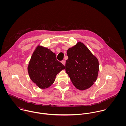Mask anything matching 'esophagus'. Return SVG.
Returning a JSON list of instances; mask_svg holds the SVG:
<instances>
[{"mask_svg":"<svg viewBox=\"0 0 126 126\" xmlns=\"http://www.w3.org/2000/svg\"><path fill=\"white\" fill-rule=\"evenodd\" d=\"M62 63L64 65H65V61L64 60L62 61Z\"/></svg>","mask_w":126,"mask_h":126,"instance_id":"1","label":"esophagus"}]
</instances>
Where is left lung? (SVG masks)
I'll return each mask as SVG.
<instances>
[{
    "label": "left lung",
    "mask_w": 126,
    "mask_h": 126,
    "mask_svg": "<svg viewBox=\"0 0 126 126\" xmlns=\"http://www.w3.org/2000/svg\"><path fill=\"white\" fill-rule=\"evenodd\" d=\"M65 71L72 83L79 90L89 88L96 81L99 71L98 59L79 42L67 51Z\"/></svg>",
    "instance_id": "obj_1"
}]
</instances>
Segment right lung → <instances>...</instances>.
<instances>
[{"mask_svg":"<svg viewBox=\"0 0 126 126\" xmlns=\"http://www.w3.org/2000/svg\"><path fill=\"white\" fill-rule=\"evenodd\" d=\"M65 67L55 54L47 47L38 46L30 61L28 71L31 80L41 89L50 87L56 75Z\"/></svg>","mask_w":126,"mask_h":126,"instance_id":"add662e5","label":"right lung"}]
</instances>
